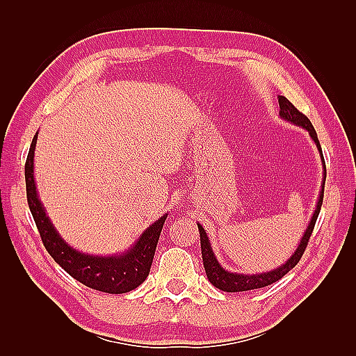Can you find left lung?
Masks as SVG:
<instances>
[{"mask_svg": "<svg viewBox=\"0 0 356 356\" xmlns=\"http://www.w3.org/2000/svg\"><path fill=\"white\" fill-rule=\"evenodd\" d=\"M278 104H280V116H282L287 122H291L293 125H298L301 128L307 130V133L311 134V138L314 139L316 148H318L320 154H321V162L324 166V179H323V185H321V191H320V197L318 203H316V208L312 214L311 223H309L307 229L305 232V236L301 237L300 245L297 248V251L292 254V257L287 260L282 266H278L274 270L269 272H263V274H252V275H246V274H237V272H229L220 266V263L217 261L216 255L213 252V248H211L209 238L207 237V232L203 229V226L197 223L199 226V232H200V246H202V259H203V266H205L207 277L211 283H213L217 289L225 291V292H243V291H252V289H260V287L269 286L272 283L278 282L280 278H283L287 272H289L292 268L297 266V263L300 261L301 257H303L306 246L309 243V238L312 236L314 226L316 218H318L320 209L323 205V197H324V184H326V163H324V157H323V151L321 145L318 140V136H316V131L314 125L311 124V120L305 116L303 113L298 111L293 105L286 99L284 96H278Z\"/></svg>", "mask_w": 356, "mask_h": 356, "instance_id": "8db88e82", "label": "left lung"}]
</instances>
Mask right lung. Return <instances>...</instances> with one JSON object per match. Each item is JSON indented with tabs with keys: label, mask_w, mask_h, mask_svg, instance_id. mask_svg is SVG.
<instances>
[{
	"label": "right lung",
	"mask_w": 356,
	"mask_h": 356,
	"mask_svg": "<svg viewBox=\"0 0 356 356\" xmlns=\"http://www.w3.org/2000/svg\"><path fill=\"white\" fill-rule=\"evenodd\" d=\"M36 139L38 133L35 134L32 145H30L26 161V191L30 213L33 216L36 228L40 231L41 240L47 252L67 274L95 291L125 293L136 289L139 284L145 282V278L149 274L166 214L153 225H149V228L143 231L138 241L124 254L101 257L76 251V249L67 245L63 237L59 236L50 218L45 214L40 197H38L33 176Z\"/></svg>",
	"instance_id": "obj_1"
}]
</instances>
